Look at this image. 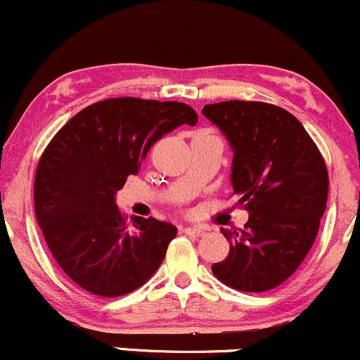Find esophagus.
<instances>
[{
	"label": "esophagus",
	"mask_w": 360,
	"mask_h": 360,
	"mask_svg": "<svg viewBox=\"0 0 360 360\" xmlns=\"http://www.w3.org/2000/svg\"><path fill=\"white\" fill-rule=\"evenodd\" d=\"M184 235H191V237H203L205 230L203 229H196V226H186L183 229Z\"/></svg>",
	"instance_id": "1"
}]
</instances>
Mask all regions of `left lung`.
<instances>
[{"label":"left lung","instance_id":"left-lung-1","mask_svg":"<svg viewBox=\"0 0 360 360\" xmlns=\"http://www.w3.org/2000/svg\"><path fill=\"white\" fill-rule=\"evenodd\" d=\"M203 115L232 143L233 194L249 210L243 230H223L230 254L212 271L237 291H269L295 274L315 243L328 198L325 159L281 106L230 100L205 105Z\"/></svg>","mask_w":360,"mask_h":360}]
</instances>
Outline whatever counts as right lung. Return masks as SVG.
Returning <instances> with one entry per match:
<instances>
[{
	"instance_id": "add662e5",
	"label": "right lung",
	"mask_w": 360,
	"mask_h": 360,
	"mask_svg": "<svg viewBox=\"0 0 360 360\" xmlns=\"http://www.w3.org/2000/svg\"><path fill=\"white\" fill-rule=\"evenodd\" d=\"M196 122L184 103L123 96L86 106L53 135L37 166L35 217L77 286L117 298L155 274L177 229L152 217L128 221L115 193L162 135Z\"/></svg>"
}]
</instances>
